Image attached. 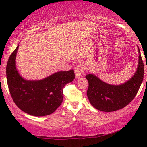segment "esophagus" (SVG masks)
Here are the masks:
<instances>
[{"label":"esophagus","mask_w":147,"mask_h":147,"mask_svg":"<svg viewBox=\"0 0 147 147\" xmlns=\"http://www.w3.org/2000/svg\"><path fill=\"white\" fill-rule=\"evenodd\" d=\"M85 65L84 63H80L74 69V73L76 78H79L85 71Z\"/></svg>","instance_id":"1"}]
</instances>
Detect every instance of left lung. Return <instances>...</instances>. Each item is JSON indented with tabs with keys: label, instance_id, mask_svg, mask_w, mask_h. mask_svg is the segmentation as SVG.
<instances>
[{
	"label": "left lung",
	"instance_id": "8db88e82",
	"mask_svg": "<svg viewBox=\"0 0 147 147\" xmlns=\"http://www.w3.org/2000/svg\"><path fill=\"white\" fill-rule=\"evenodd\" d=\"M139 64L131 78L121 85H110L104 82L93 74H87L89 87L87 95L94 108L110 112L122 109L131 102L138 93L144 76V64L138 47Z\"/></svg>",
	"mask_w": 147,
	"mask_h": 147
}]
</instances>
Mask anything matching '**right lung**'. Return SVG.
<instances>
[{
    "instance_id": "obj_1",
    "label": "right lung",
    "mask_w": 147,
    "mask_h": 147,
    "mask_svg": "<svg viewBox=\"0 0 147 147\" xmlns=\"http://www.w3.org/2000/svg\"><path fill=\"white\" fill-rule=\"evenodd\" d=\"M19 45L6 65L7 82L15 104L24 112L34 116L53 113L63 99L64 86L74 79L73 70L60 71L40 80H26L17 71L16 57Z\"/></svg>"
}]
</instances>
